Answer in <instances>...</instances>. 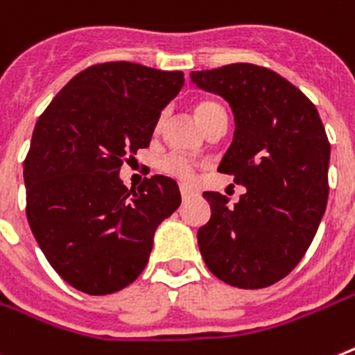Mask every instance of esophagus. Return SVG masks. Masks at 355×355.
Listing matches in <instances>:
<instances>
[{
    "mask_svg": "<svg viewBox=\"0 0 355 355\" xmlns=\"http://www.w3.org/2000/svg\"><path fill=\"white\" fill-rule=\"evenodd\" d=\"M193 193H195V191H193L191 187H187V186H184V184H180V195H182L184 200H186V198H189Z\"/></svg>",
    "mask_w": 355,
    "mask_h": 355,
    "instance_id": "obj_1",
    "label": "esophagus"
}]
</instances>
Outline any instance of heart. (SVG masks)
Returning a JSON list of instances; mask_svg holds the SVG:
<instances>
[{"label": "heart", "mask_w": 355, "mask_h": 355, "mask_svg": "<svg viewBox=\"0 0 355 355\" xmlns=\"http://www.w3.org/2000/svg\"><path fill=\"white\" fill-rule=\"evenodd\" d=\"M195 115L198 122L205 128L214 117L225 115V113H223V110L216 103L202 101V103L195 106ZM159 168L164 173L171 175V177L178 178V180H184V182H191L193 178H195V162L191 159H187L186 155L182 153H169L168 157H164L160 160Z\"/></svg>", "instance_id": "heart-1"}]
</instances>
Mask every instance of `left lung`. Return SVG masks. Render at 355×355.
I'll list each match as a JSON object with an SVG mask.
<instances>
[{"label": "left lung", "mask_w": 355, "mask_h": 355, "mask_svg": "<svg viewBox=\"0 0 355 355\" xmlns=\"http://www.w3.org/2000/svg\"><path fill=\"white\" fill-rule=\"evenodd\" d=\"M191 81L233 110V144L218 171L245 187L234 205L204 193L211 218L196 234L202 258L233 287H269L300 263L323 218L330 160L323 122L309 97L269 68L234 62L191 71Z\"/></svg>", "instance_id": "obj_1"}]
</instances>
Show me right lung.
Returning a JSON list of instances; mask_svg holds the SVG:
<instances>
[{"instance_id": "right-lung-1", "label": "right lung", "mask_w": 355, "mask_h": 355, "mask_svg": "<svg viewBox=\"0 0 355 355\" xmlns=\"http://www.w3.org/2000/svg\"><path fill=\"white\" fill-rule=\"evenodd\" d=\"M182 86V71L94 64L35 122L23 164L26 218L49 263L77 291L104 296L135 282L155 231L178 209L173 178H144L135 191L119 171L150 146L160 112Z\"/></svg>"}]
</instances>
